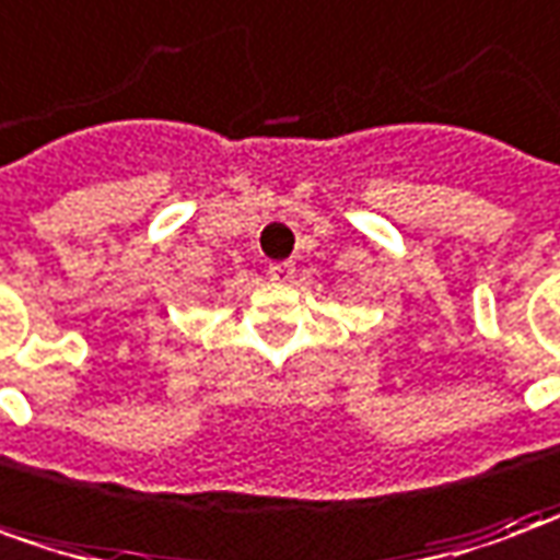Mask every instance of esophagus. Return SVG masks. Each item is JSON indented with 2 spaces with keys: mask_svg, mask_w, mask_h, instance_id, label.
Here are the masks:
<instances>
[{
  "mask_svg": "<svg viewBox=\"0 0 560 560\" xmlns=\"http://www.w3.org/2000/svg\"><path fill=\"white\" fill-rule=\"evenodd\" d=\"M269 279L272 281H294L296 276V266L291 260H281V264H269Z\"/></svg>",
  "mask_w": 560,
  "mask_h": 560,
  "instance_id": "34e87169",
  "label": "esophagus"
}]
</instances>
